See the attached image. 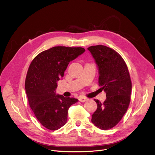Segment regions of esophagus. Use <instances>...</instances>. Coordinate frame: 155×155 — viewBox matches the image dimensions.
Here are the masks:
<instances>
[{
  "label": "esophagus",
  "mask_w": 155,
  "mask_h": 155,
  "mask_svg": "<svg viewBox=\"0 0 155 155\" xmlns=\"http://www.w3.org/2000/svg\"><path fill=\"white\" fill-rule=\"evenodd\" d=\"M87 100H88L87 98H86V97H83V96H80L79 97V101H81V102H85V101H87Z\"/></svg>",
  "instance_id": "1"
}]
</instances>
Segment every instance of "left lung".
<instances>
[{
	"label": "left lung",
	"mask_w": 155,
	"mask_h": 155,
	"mask_svg": "<svg viewBox=\"0 0 155 155\" xmlns=\"http://www.w3.org/2000/svg\"><path fill=\"white\" fill-rule=\"evenodd\" d=\"M98 68V83L106 93L104 103L94 100L97 109L92 115V123L97 128L108 130L122 118L130 100L131 83L127 67L121 56L104 45L88 47Z\"/></svg>",
	"instance_id": "left-lung-1"
}]
</instances>
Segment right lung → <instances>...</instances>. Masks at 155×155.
<instances>
[{
	"mask_svg": "<svg viewBox=\"0 0 155 155\" xmlns=\"http://www.w3.org/2000/svg\"><path fill=\"white\" fill-rule=\"evenodd\" d=\"M85 51L81 47L55 46L42 51L31 63L25 81L26 93L30 108L45 127L55 130L67 123L69 107L78 100L57 94V83L64 76L69 63Z\"/></svg>",
	"mask_w": 155,
	"mask_h": 155,
	"instance_id": "add662e5",
	"label": "right lung"
}]
</instances>
